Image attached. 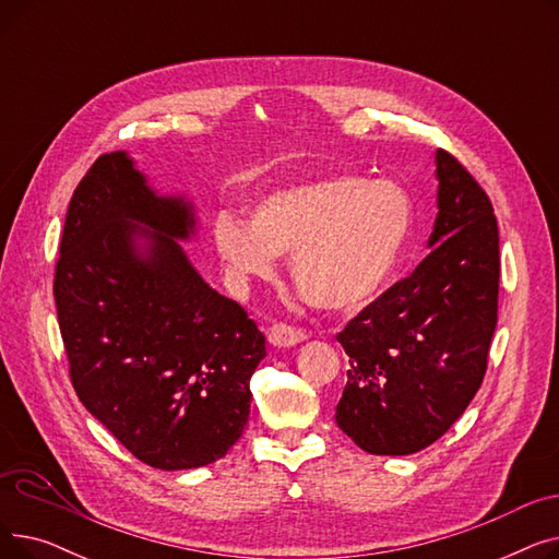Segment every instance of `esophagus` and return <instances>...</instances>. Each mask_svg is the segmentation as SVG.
<instances>
[{
    "label": "esophagus",
    "instance_id": "obj_1",
    "mask_svg": "<svg viewBox=\"0 0 559 559\" xmlns=\"http://www.w3.org/2000/svg\"><path fill=\"white\" fill-rule=\"evenodd\" d=\"M308 337V333L304 329H297V326H289V324H274L270 329V342L274 346H295L299 342H304Z\"/></svg>",
    "mask_w": 559,
    "mask_h": 559
}]
</instances>
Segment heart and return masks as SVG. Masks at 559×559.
<instances>
[{
  "mask_svg": "<svg viewBox=\"0 0 559 559\" xmlns=\"http://www.w3.org/2000/svg\"><path fill=\"white\" fill-rule=\"evenodd\" d=\"M413 222V199L401 186L335 174L260 197L247 224L217 217L215 247L238 278H270L274 258L289 255L299 297L319 310L346 312L385 287Z\"/></svg>",
  "mask_w": 559,
  "mask_h": 559,
  "instance_id": "heart-1",
  "label": "heart"
}]
</instances>
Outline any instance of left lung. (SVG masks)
I'll return each instance as SVG.
<instances>
[{"mask_svg": "<svg viewBox=\"0 0 559 559\" xmlns=\"http://www.w3.org/2000/svg\"><path fill=\"white\" fill-rule=\"evenodd\" d=\"M439 213L419 267L337 333L348 380L335 421L373 455L437 442L472 403L498 319V224L480 183L439 150Z\"/></svg>", "mask_w": 559, "mask_h": 559, "instance_id": "left-lung-1", "label": "left lung"}]
</instances>
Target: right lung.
<instances>
[{
    "instance_id": "1",
    "label": "right lung",
    "mask_w": 559,
    "mask_h": 559,
    "mask_svg": "<svg viewBox=\"0 0 559 559\" xmlns=\"http://www.w3.org/2000/svg\"><path fill=\"white\" fill-rule=\"evenodd\" d=\"M150 225L151 253L132 247ZM183 199L156 197L124 152L99 156L76 186L53 272L72 388L140 462L163 472L228 453L249 421L264 335L205 283L176 238Z\"/></svg>"
}]
</instances>
